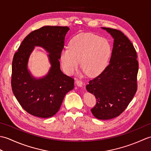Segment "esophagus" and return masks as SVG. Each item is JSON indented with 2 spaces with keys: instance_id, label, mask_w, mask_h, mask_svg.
Here are the masks:
<instances>
[{
  "instance_id": "1",
  "label": "esophagus",
  "mask_w": 151,
  "mask_h": 151,
  "mask_svg": "<svg viewBox=\"0 0 151 151\" xmlns=\"http://www.w3.org/2000/svg\"><path fill=\"white\" fill-rule=\"evenodd\" d=\"M76 84H77V86H80V87H81V86H82V81H81V80H79V79H76Z\"/></svg>"
}]
</instances>
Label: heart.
<instances>
[{
    "instance_id": "1",
    "label": "heart",
    "mask_w": 151,
    "mask_h": 151,
    "mask_svg": "<svg viewBox=\"0 0 151 151\" xmlns=\"http://www.w3.org/2000/svg\"><path fill=\"white\" fill-rule=\"evenodd\" d=\"M111 54V46L106 39L93 34H83L70 40L69 49H64L60 59L65 72L72 75L80 66L89 76L103 71Z\"/></svg>"
}]
</instances>
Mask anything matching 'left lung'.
I'll return each instance as SVG.
<instances>
[{
  "label": "left lung",
  "mask_w": 151,
  "mask_h": 151,
  "mask_svg": "<svg viewBox=\"0 0 151 151\" xmlns=\"http://www.w3.org/2000/svg\"><path fill=\"white\" fill-rule=\"evenodd\" d=\"M114 37L110 63L100 75L89 82L88 91L97 103L91 109L94 116L107 120L121 115L135 95L139 64L132 43L121 31L102 27Z\"/></svg>",
  "instance_id": "obj_1"
}]
</instances>
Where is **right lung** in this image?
<instances>
[{
    "label": "right lung",
    "instance_id": "obj_1",
    "mask_svg": "<svg viewBox=\"0 0 151 151\" xmlns=\"http://www.w3.org/2000/svg\"><path fill=\"white\" fill-rule=\"evenodd\" d=\"M69 28L45 26L32 32L22 41L12 61V88L24 110L38 117L55 115L67 92L74 88V79L60 70L59 59ZM35 46H42L50 53L51 67L42 79H35L27 69L29 56Z\"/></svg>",
    "mask_w": 151,
    "mask_h": 151
}]
</instances>
